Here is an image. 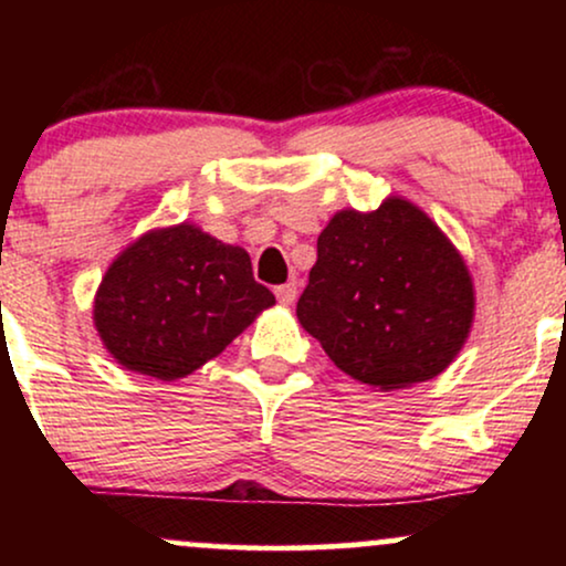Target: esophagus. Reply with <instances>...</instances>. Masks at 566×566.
<instances>
[{
	"mask_svg": "<svg viewBox=\"0 0 566 566\" xmlns=\"http://www.w3.org/2000/svg\"><path fill=\"white\" fill-rule=\"evenodd\" d=\"M276 292V301L282 305H292L295 303L297 297V284L295 282H287V284H279V287L274 290Z\"/></svg>",
	"mask_w": 566,
	"mask_h": 566,
	"instance_id": "esophagus-1",
	"label": "esophagus"
}]
</instances>
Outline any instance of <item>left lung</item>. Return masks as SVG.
<instances>
[{"label":"left lung","mask_w":566,"mask_h":566,"mask_svg":"<svg viewBox=\"0 0 566 566\" xmlns=\"http://www.w3.org/2000/svg\"><path fill=\"white\" fill-rule=\"evenodd\" d=\"M297 319L350 378L405 388L439 375L465 343L473 284L439 226L388 199L375 212L329 220Z\"/></svg>","instance_id":"obj_1"}]
</instances>
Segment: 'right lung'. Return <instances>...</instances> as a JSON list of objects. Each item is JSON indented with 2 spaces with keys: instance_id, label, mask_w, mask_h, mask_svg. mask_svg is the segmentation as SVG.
I'll use <instances>...</instances> for the list:
<instances>
[{
  "instance_id": "obj_1",
  "label": "right lung",
  "mask_w": 566,
  "mask_h": 566,
  "mask_svg": "<svg viewBox=\"0 0 566 566\" xmlns=\"http://www.w3.org/2000/svg\"><path fill=\"white\" fill-rule=\"evenodd\" d=\"M274 303L242 247L180 223L146 233L116 258L97 287L95 327L122 367L178 380Z\"/></svg>"
}]
</instances>
